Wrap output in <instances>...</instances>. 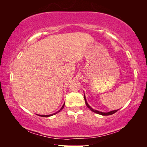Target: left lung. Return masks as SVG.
<instances>
[{"label": "left lung", "mask_w": 147, "mask_h": 147, "mask_svg": "<svg viewBox=\"0 0 147 147\" xmlns=\"http://www.w3.org/2000/svg\"><path fill=\"white\" fill-rule=\"evenodd\" d=\"M84 99H85V102H86V106H88V108H89V109H91V110L92 111H93V112L96 113H98V114H100V115H112V114L115 113V112H117L119 109H117V110H113V111H109V112H108V113H104V112H101V111H97L96 110V109H94L91 108V107L89 105V104H88V102H87L86 101V96H85V94H84Z\"/></svg>", "instance_id": "8db88e82"}]
</instances>
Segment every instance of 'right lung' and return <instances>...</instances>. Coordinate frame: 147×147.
Instances as JSON below:
<instances>
[{"label": "right lung", "mask_w": 147, "mask_h": 147, "mask_svg": "<svg viewBox=\"0 0 147 147\" xmlns=\"http://www.w3.org/2000/svg\"><path fill=\"white\" fill-rule=\"evenodd\" d=\"M64 105H65V104H63V106H62V107H61V108L60 109V110H59V111H58V112H56V113H53V114H52V115H39V116H41V117H50V116H51V115H55V114H56L57 113H58V112H59V111H60L61 110V109L63 108V107H64Z\"/></svg>", "instance_id": "obj_1"}]
</instances>
